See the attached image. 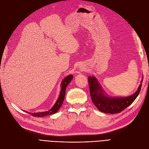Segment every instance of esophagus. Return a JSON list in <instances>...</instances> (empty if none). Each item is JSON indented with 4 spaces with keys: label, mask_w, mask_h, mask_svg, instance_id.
Listing matches in <instances>:
<instances>
[{
    "label": "esophagus",
    "mask_w": 149,
    "mask_h": 149,
    "mask_svg": "<svg viewBox=\"0 0 149 149\" xmlns=\"http://www.w3.org/2000/svg\"><path fill=\"white\" fill-rule=\"evenodd\" d=\"M81 69H82V68H81Z\"/></svg>",
    "instance_id": "34e87169"
}]
</instances>
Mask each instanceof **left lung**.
I'll list each match as a JSON object with an SVG mask.
<instances>
[{"label": "left lung", "mask_w": 149, "mask_h": 149, "mask_svg": "<svg viewBox=\"0 0 149 149\" xmlns=\"http://www.w3.org/2000/svg\"><path fill=\"white\" fill-rule=\"evenodd\" d=\"M142 80L143 79L137 91L132 95L127 97H114L109 96L104 91L95 76H90L88 81L92 101L101 112L107 114L119 113L131 104L137 98L141 91Z\"/></svg>", "instance_id": "1"}]
</instances>
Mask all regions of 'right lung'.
Returning <instances> with one entry per match:
<instances>
[{"mask_svg":"<svg viewBox=\"0 0 149 149\" xmlns=\"http://www.w3.org/2000/svg\"><path fill=\"white\" fill-rule=\"evenodd\" d=\"M73 75L70 74L67 76L63 79L62 80L61 83V91L60 93V95L58 96V100H56L55 104L48 111L45 112H34V113H31V112H29V114L32 115L34 117H38V118H42V117L47 116L48 115H51L55 114L60 109L61 107L63 102L65 96V93H66V89L67 86L70 84L71 81L72 79H73Z\"/></svg>","mask_w":149,"mask_h":149,"instance_id":"add662e5","label":"right lung"}]
</instances>
